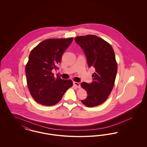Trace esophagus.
Segmentation results:
<instances>
[{"mask_svg":"<svg viewBox=\"0 0 147 147\" xmlns=\"http://www.w3.org/2000/svg\"><path fill=\"white\" fill-rule=\"evenodd\" d=\"M73 84H74V85H75L76 87L78 88H80V83H78V82H73Z\"/></svg>","mask_w":147,"mask_h":147,"instance_id":"34e87169","label":"esophagus"}]
</instances>
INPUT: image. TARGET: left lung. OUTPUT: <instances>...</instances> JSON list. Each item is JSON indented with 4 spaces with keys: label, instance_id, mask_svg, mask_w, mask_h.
<instances>
[{
    "label": "left lung",
    "instance_id": "8db88e82",
    "mask_svg": "<svg viewBox=\"0 0 147 147\" xmlns=\"http://www.w3.org/2000/svg\"><path fill=\"white\" fill-rule=\"evenodd\" d=\"M74 40L83 50L88 67L95 69L91 83H81L88 95L81 101L89 107L101 105L107 100L115 84L117 64L114 51L109 43L95 35L78 36Z\"/></svg>",
    "mask_w": 147,
    "mask_h": 147
}]
</instances>
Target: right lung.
<instances>
[{
    "label": "right lung",
    "mask_w": 147,
    "mask_h": 147,
    "mask_svg": "<svg viewBox=\"0 0 147 147\" xmlns=\"http://www.w3.org/2000/svg\"><path fill=\"white\" fill-rule=\"evenodd\" d=\"M73 38L48 39L32 49L25 68L29 91L35 101L45 106L58 103L66 91L72 86V81L55 77L52 70L58 69L64 51Z\"/></svg>",
    "instance_id": "obj_1"
}]
</instances>
